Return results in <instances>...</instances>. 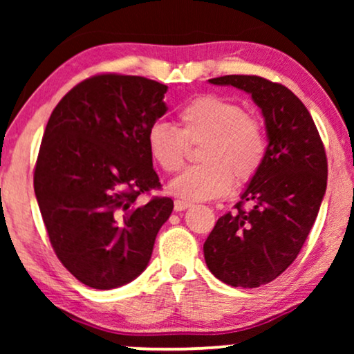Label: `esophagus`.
<instances>
[{"label": "esophagus", "instance_id": "1", "mask_svg": "<svg viewBox=\"0 0 354 354\" xmlns=\"http://www.w3.org/2000/svg\"><path fill=\"white\" fill-rule=\"evenodd\" d=\"M192 206V203H188V201H182V200H176L174 201V209L176 211H185V209H188V207Z\"/></svg>", "mask_w": 354, "mask_h": 354}]
</instances>
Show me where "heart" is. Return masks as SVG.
<instances>
[{
	"instance_id": "obj_1",
	"label": "heart",
	"mask_w": 354,
	"mask_h": 354,
	"mask_svg": "<svg viewBox=\"0 0 354 354\" xmlns=\"http://www.w3.org/2000/svg\"><path fill=\"white\" fill-rule=\"evenodd\" d=\"M180 129L156 120L147 132L149 156L164 172H177L187 158L188 142L202 143L201 161L169 185L172 195L187 201H206L229 193L235 178L248 182L263 166L268 137L259 119L235 101L201 95L178 111Z\"/></svg>"
}]
</instances>
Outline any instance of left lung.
<instances>
[{
    "label": "left lung",
    "mask_w": 354,
    "mask_h": 354,
    "mask_svg": "<svg viewBox=\"0 0 354 354\" xmlns=\"http://www.w3.org/2000/svg\"><path fill=\"white\" fill-rule=\"evenodd\" d=\"M209 84L250 93L264 118L269 143L263 166L235 212L219 217L203 245L217 279L256 288L277 279L306 241L326 195V149L306 106L287 86L258 75H224Z\"/></svg>",
    "instance_id": "8db88e82"
}]
</instances>
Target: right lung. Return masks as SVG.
Wrapping results in <instances>:
<instances>
[{"label": "right lung", "mask_w": 354, "mask_h": 354, "mask_svg": "<svg viewBox=\"0 0 354 354\" xmlns=\"http://www.w3.org/2000/svg\"><path fill=\"white\" fill-rule=\"evenodd\" d=\"M167 85L101 74L75 85L50 115L33 188L51 246L82 283L111 290L147 269L171 198L138 201L161 187L147 132L166 114Z\"/></svg>", "instance_id": "add662e5"}]
</instances>
